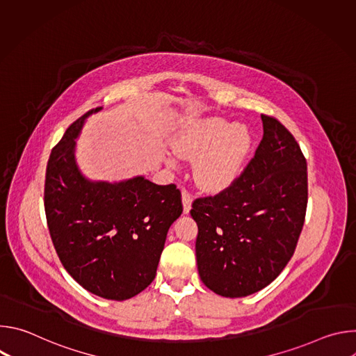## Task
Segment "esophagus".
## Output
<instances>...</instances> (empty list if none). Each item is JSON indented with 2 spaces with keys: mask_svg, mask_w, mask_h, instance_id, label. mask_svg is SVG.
<instances>
[{
  "mask_svg": "<svg viewBox=\"0 0 356 356\" xmlns=\"http://www.w3.org/2000/svg\"><path fill=\"white\" fill-rule=\"evenodd\" d=\"M181 201H183V210L187 214L190 211V209H191V194L186 188L181 190Z\"/></svg>",
  "mask_w": 356,
  "mask_h": 356,
  "instance_id": "esophagus-1",
  "label": "esophagus"
}]
</instances>
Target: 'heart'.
<instances>
[{
  "instance_id": "b5f03b06",
  "label": "heart",
  "mask_w": 356,
  "mask_h": 356,
  "mask_svg": "<svg viewBox=\"0 0 356 356\" xmlns=\"http://www.w3.org/2000/svg\"><path fill=\"white\" fill-rule=\"evenodd\" d=\"M172 146L180 156L195 159L193 175L201 188L220 191L241 175L250 147V134L243 125L214 117L187 124Z\"/></svg>"
}]
</instances>
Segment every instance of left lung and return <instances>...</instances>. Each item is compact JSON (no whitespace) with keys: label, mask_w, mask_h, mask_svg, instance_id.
Listing matches in <instances>:
<instances>
[{"label":"left lung","mask_w":356,"mask_h":356,"mask_svg":"<svg viewBox=\"0 0 356 356\" xmlns=\"http://www.w3.org/2000/svg\"><path fill=\"white\" fill-rule=\"evenodd\" d=\"M264 136L238 179L198 197V275L224 297H245L272 283L291 259L306 218L307 162L290 131L262 114Z\"/></svg>","instance_id":"left-lung-1"}]
</instances>
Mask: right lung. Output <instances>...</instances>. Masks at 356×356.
Masks as SVG:
<instances>
[{"label":"right lung","mask_w":356,"mask_h":356,"mask_svg":"<svg viewBox=\"0 0 356 356\" xmlns=\"http://www.w3.org/2000/svg\"><path fill=\"white\" fill-rule=\"evenodd\" d=\"M90 110L50 152L44 176V214L50 238L67 273L86 290L127 300L156 276L170 225L183 213L176 184L143 177L91 183L74 163V139Z\"/></svg>","instance_id":"right-lung-1"}]
</instances>
